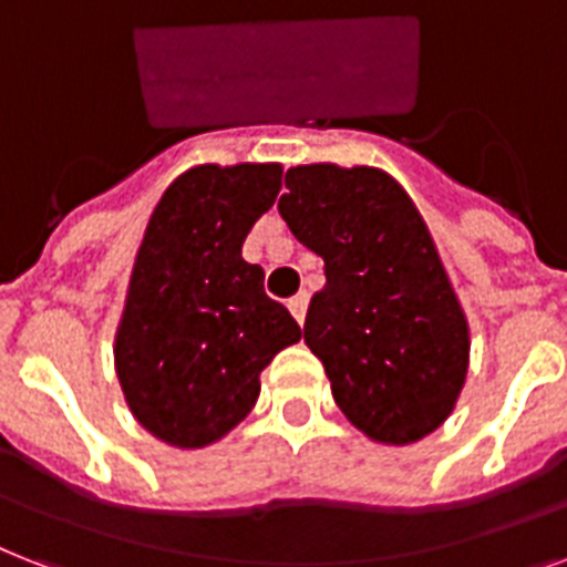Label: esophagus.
Returning a JSON list of instances; mask_svg holds the SVG:
<instances>
[{
  "label": "esophagus",
  "instance_id": "34e87169",
  "mask_svg": "<svg viewBox=\"0 0 567 567\" xmlns=\"http://www.w3.org/2000/svg\"><path fill=\"white\" fill-rule=\"evenodd\" d=\"M306 308H308V293L306 291L288 299V311H291L293 320H297L299 326H302V320H306Z\"/></svg>",
  "mask_w": 567,
  "mask_h": 567
}]
</instances>
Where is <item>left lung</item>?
Wrapping results in <instances>:
<instances>
[{
  "instance_id": "8db88e82",
  "label": "left lung",
  "mask_w": 567,
  "mask_h": 567,
  "mask_svg": "<svg viewBox=\"0 0 567 567\" xmlns=\"http://www.w3.org/2000/svg\"><path fill=\"white\" fill-rule=\"evenodd\" d=\"M279 215L323 259L306 343L347 419L379 443L443 425L468 367V326L425 220L379 168L299 165Z\"/></svg>"
}]
</instances>
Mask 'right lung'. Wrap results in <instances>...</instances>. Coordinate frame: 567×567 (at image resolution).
I'll return each instance as SVG.
<instances>
[{
    "instance_id": "right-lung-1",
    "label": "right lung",
    "mask_w": 567,
    "mask_h": 567,
    "mask_svg": "<svg viewBox=\"0 0 567 567\" xmlns=\"http://www.w3.org/2000/svg\"><path fill=\"white\" fill-rule=\"evenodd\" d=\"M282 188L279 165H197L165 188L133 265L116 372L142 427L204 449L259 399V372L299 340L265 270L241 259Z\"/></svg>"
}]
</instances>
